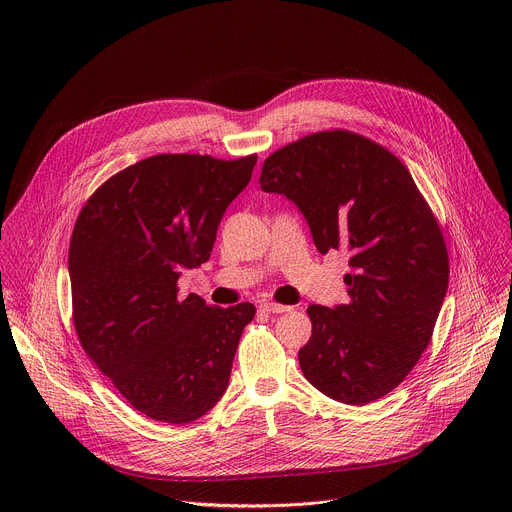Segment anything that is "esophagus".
Listing matches in <instances>:
<instances>
[{
    "label": "esophagus",
    "instance_id": "esophagus-1",
    "mask_svg": "<svg viewBox=\"0 0 512 512\" xmlns=\"http://www.w3.org/2000/svg\"><path fill=\"white\" fill-rule=\"evenodd\" d=\"M261 310L267 312V314H283V312H289L291 308L289 306H281V304H273V302H263Z\"/></svg>",
    "mask_w": 512,
    "mask_h": 512
}]
</instances>
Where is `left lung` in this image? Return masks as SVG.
Returning <instances> with one entry per match:
<instances>
[{
  "label": "left lung",
  "mask_w": 512,
  "mask_h": 512,
  "mask_svg": "<svg viewBox=\"0 0 512 512\" xmlns=\"http://www.w3.org/2000/svg\"><path fill=\"white\" fill-rule=\"evenodd\" d=\"M259 184L300 208L322 255L350 257V302L308 308L304 377L346 405L385 397L429 344L450 279L444 235L409 170L383 145L334 129L271 154Z\"/></svg>",
  "instance_id": "left-lung-1"
}]
</instances>
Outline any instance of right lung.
Masks as SVG:
<instances>
[{
    "label": "right lung",
    "instance_id": "obj_1",
    "mask_svg": "<svg viewBox=\"0 0 512 512\" xmlns=\"http://www.w3.org/2000/svg\"><path fill=\"white\" fill-rule=\"evenodd\" d=\"M255 164V154L145 158L99 186L77 218L68 273L79 340L127 403L152 419L190 423L229 387L255 306L180 298L178 279L208 261Z\"/></svg>",
    "mask_w": 512,
    "mask_h": 512
}]
</instances>
